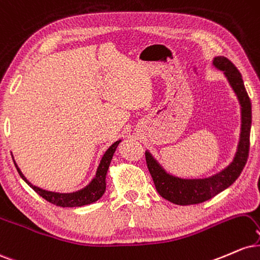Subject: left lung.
<instances>
[{"label": "left lung", "mask_w": 260, "mask_h": 260, "mask_svg": "<svg viewBox=\"0 0 260 260\" xmlns=\"http://www.w3.org/2000/svg\"><path fill=\"white\" fill-rule=\"evenodd\" d=\"M213 66L224 73L233 87L241 106V133L237 151L233 161L221 172L203 179H181L167 173L166 169L146 151V163L153 179L155 190L167 201L179 206L202 203L216 196L231 186L239 178L246 166L249 152V134L252 125V105L247 93L242 75L226 57L218 56L213 59Z\"/></svg>", "instance_id": "left-lung-1"}]
</instances>
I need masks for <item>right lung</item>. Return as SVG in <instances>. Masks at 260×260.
Listing matches in <instances>:
<instances>
[{"instance_id":"add662e5","label":"right lung","mask_w":260,"mask_h":260,"mask_svg":"<svg viewBox=\"0 0 260 260\" xmlns=\"http://www.w3.org/2000/svg\"><path fill=\"white\" fill-rule=\"evenodd\" d=\"M121 140L115 141L113 145L106 151V153L103 154L102 159L99 168H97V172L94 178L91 180V182L87 186H85L81 190L70 192V193H59V192H52L44 190V188H40L38 186H34L31 182L27 181V179L24 176V174L20 172V169L15 164L18 173L21 176V179L26 182L30 187L32 188L36 193H39L42 198H45L46 201L52 204H56L59 207H82L86 206V204H91L96 201H99L101 197L103 196L106 191V176L107 172H108L109 164H111L113 154H114L115 149H117L118 145L120 143Z\"/></svg>"}]
</instances>
